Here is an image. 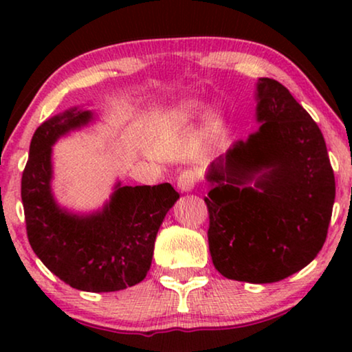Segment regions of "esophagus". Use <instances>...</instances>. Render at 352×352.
I'll return each instance as SVG.
<instances>
[{
	"label": "esophagus",
	"mask_w": 352,
	"mask_h": 352,
	"mask_svg": "<svg viewBox=\"0 0 352 352\" xmlns=\"http://www.w3.org/2000/svg\"><path fill=\"white\" fill-rule=\"evenodd\" d=\"M197 182H199V176H197V173L194 170H184L179 176H177V187H179L182 192L192 190L197 186Z\"/></svg>",
	"instance_id": "34e87169"
}]
</instances>
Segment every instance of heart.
Listing matches in <instances>:
<instances>
[{"label":"heart","mask_w":352,"mask_h":352,"mask_svg":"<svg viewBox=\"0 0 352 352\" xmlns=\"http://www.w3.org/2000/svg\"><path fill=\"white\" fill-rule=\"evenodd\" d=\"M197 110H199V104L194 102V100H187V102H182L179 105V109H177V113L181 115V117H190V115H194Z\"/></svg>","instance_id":"heart-1"}]
</instances>
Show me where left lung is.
I'll return each instance as SVG.
<instances>
[{
	"mask_svg": "<svg viewBox=\"0 0 352 352\" xmlns=\"http://www.w3.org/2000/svg\"><path fill=\"white\" fill-rule=\"evenodd\" d=\"M256 118L258 131L206 175L213 186L205 197L208 245L224 277L272 283L301 271L324 247L335 176L319 126L282 83L259 78Z\"/></svg>",
	"mask_w": 352,
	"mask_h": 352,
	"instance_id": "left-lung-1",
	"label": "left lung"
}]
</instances>
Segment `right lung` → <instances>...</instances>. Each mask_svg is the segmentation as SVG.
I'll return each mask as SVG.
<instances>
[{
	"instance_id": "1",
	"label": "right lung",
	"mask_w": 352,
	"mask_h": 352,
	"mask_svg": "<svg viewBox=\"0 0 352 352\" xmlns=\"http://www.w3.org/2000/svg\"><path fill=\"white\" fill-rule=\"evenodd\" d=\"M93 118L70 109L36 128L22 173L21 195L33 252L67 285L83 292H118L144 280L168 210L179 199L171 184L120 186L102 211L67 213L51 192V146Z\"/></svg>"
}]
</instances>
